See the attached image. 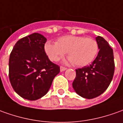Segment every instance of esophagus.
I'll return each mask as SVG.
<instances>
[{
  "label": "esophagus",
  "instance_id": "1",
  "mask_svg": "<svg viewBox=\"0 0 123 123\" xmlns=\"http://www.w3.org/2000/svg\"><path fill=\"white\" fill-rule=\"evenodd\" d=\"M66 68H65V67L63 66H61L60 67V72H63V71H65V70H66Z\"/></svg>",
  "mask_w": 123,
  "mask_h": 123
}]
</instances>
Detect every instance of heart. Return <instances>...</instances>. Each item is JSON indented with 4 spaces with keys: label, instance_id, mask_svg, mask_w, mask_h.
Instances as JSON below:
<instances>
[{
    "label": "heart",
    "instance_id": "1",
    "mask_svg": "<svg viewBox=\"0 0 123 123\" xmlns=\"http://www.w3.org/2000/svg\"><path fill=\"white\" fill-rule=\"evenodd\" d=\"M45 51L51 61L57 62L68 53L69 61L77 66L90 63L98 51V45L92 38L67 35L57 39L56 43L47 42Z\"/></svg>",
    "mask_w": 123,
    "mask_h": 123
}]
</instances>
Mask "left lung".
I'll use <instances>...</instances> for the list:
<instances>
[{
    "label": "left lung",
    "instance_id": "obj_1",
    "mask_svg": "<svg viewBox=\"0 0 123 123\" xmlns=\"http://www.w3.org/2000/svg\"><path fill=\"white\" fill-rule=\"evenodd\" d=\"M99 52L92 64L76 69V76L72 83L75 92L84 98L92 99L102 94L111 82L115 62L113 50L100 36L96 37Z\"/></svg>",
    "mask_w": 123,
    "mask_h": 123
}]
</instances>
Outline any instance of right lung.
Wrapping results in <instances>:
<instances>
[{
    "mask_svg": "<svg viewBox=\"0 0 123 123\" xmlns=\"http://www.w3.org/2000/svg\"><path fill=\"white\" fill-rule=\"evenodd\" d=\"M47 39L35 33L18 41L9 58V80L12 88L22 98L36 100L47 93L60 67L45 53Z\"/></svg>",
    "mask_w": 123,
    "mask_h": 123,
    "instance_id": "1",
    "label": "right lung"
}]
</instances>
